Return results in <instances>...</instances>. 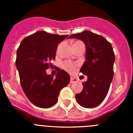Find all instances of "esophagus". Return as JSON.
<instances>
[{
  "label": "esophagus",
  "instance_id": "34e87169",
  "mask_svg": "<svg viewBox=\"0 0 133 133\" xmlns=\"http://www.w3.org/2000/svg\"><path fill=\"white\" fill-rule=\"evenodd\" d=\"M76 82H77V78H73V77H70V83H71V84H72V83H76Z\"/></svg>",
  "mask_w": 133,
  "mask_h": 133
}]
</instances>
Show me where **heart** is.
<instances>
[{
    "label": "heart",
    "mask_w": 133,
    "mask_h": 133,
    "mask_svg": "<svg viewBox=\"0 0 133 133\" xmlns=\"http://www.w3.org/2000/svg\"><path fill=\"white\" fill-rule=\"evenodd\" d=\"M84 46L83 43L81 41H77L74 43L73 47L74 46ZM62 67H63V69H64V70L68 71V72H72L75 69H77V65L76 64H73V63H70L69 61H65V62H64V63L62 64Z\"/></svg>",
    "instance_id": "heart-1"
}]
</instances>
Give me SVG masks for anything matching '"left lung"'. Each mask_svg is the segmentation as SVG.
I'll return each instance as SVG.
<instances>
[{
    "mask_svg": "<svg viewBox=\"0 0 133 133\" xmlns=\"http://www.w3.org/2000/svg\"><path fill=\"white\" fill-rule=\"evenodd\" d=\"M69 38L82 40L86 46V61L80 72L87 76V81L83 83V91L75 98L83 107H95L107 97L113 78L115 55L112 45L103 36L88 30Z\"/></svg>",
    "mask_w": 133,
    "mask_h": 133,
    "instance_id": "1",
    "label": "left lung"
}]
</instances>
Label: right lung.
I'll list each match as a JSON object with an SVG mask.
<instances>
[{
    "label": "right lung",
    "instance_id": "obj_1",
    "mask_svg": "<svg viewBox=\"0 0 133 133\" xmlns=\"http://www.w3.org/2000/svg\"><path fill=\"white\" fill-rule=\"evenodd\" d=\"M68 36L36 32L25 37L17 49L15 63L21 87L29 101L38 107L54 106L61 90L70 82V76L64 70L57 69L56 78L46 72L55 59L58 44Z\"/></svg>",
    "mask_w": 133,
    "mask_h": 133
}]
</instances>
